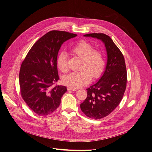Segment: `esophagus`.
<instances>
[{
    "label": "esophagus",
    "instance_id": "1",
    "mask_svg": "<svg viewBox=\"0 0 152 152\" xmlns=\"http://www.w3.org/2000/svg\"><path fill=\"white\" fill-rule=\"evenodd\" d=\"M67 88H68V90H70V91H76V90H77L76 88H72L70 87H68Z\"/></svg>",
    "mask_w": 152,
    "mask_h": 152
}]
</instances>
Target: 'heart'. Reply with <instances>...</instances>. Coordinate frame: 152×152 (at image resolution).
<instances>
[{"mask_svg":"<svg viewBox=\"0 0 152 152\" xmlns=\"http://www.w3.org/2000/svg\"><path fill=\"white\" fill-rule=\"evenodd\" d=\"M71 53L82 59L79 72H73L62 77L63 83L72 88H77L88 84L91 79L99 78L102 74L105 65L104 56L100 50L94 49L90 42L82 40L75 44L70 50ZM56 64L59 70L66 73L69 71L68 57L65 52L59 53Z\"/></svg>","mask_w":152,"mask_h":152,"instance_id":"obj_1","label":"heart"}]
</instances>
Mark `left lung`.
<instances>
[{"label":"left lung","instance_id":"1","mask_svg":"<svg viewBox=\"0 0 152 152\" xmlns=\"http://www.w3.org/2000/svg\"><path fill=\"white\" fill-rule=\"evenodd\" d=\"M101 39L107 52V64L100 79L87 88V98L80 108L89 118L99 119L112 113L124 96L127 82L125 59L121 51L112 39L103 33L85 34Z\"/></svg>","mask_w":152,"mask_h":152}]
</instances>
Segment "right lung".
Returning <instances> with one entry per match:
<instances>
[{"label":"right lung","instance_id":"right-lung-1","mask_svg":"<svg viewBox=\"0 0 152 152\" xmlns=\"http://www.w3.org/2000/svg\"><path fill=\"white\" fill-rule=\"evenodd\" d=\"M77 35L53 30L40 38L23 61L19 73L20 94L29 108L37 115L54 112L67 91L59 80L56 59L62 44Z\"/></svg>","mask_w":152,"mask_h":152}]
</instances>
